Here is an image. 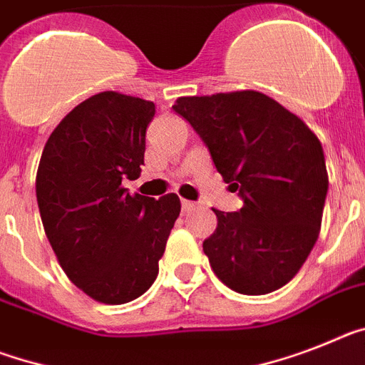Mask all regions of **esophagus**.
Masks as SVG:
<instances>
[{"mask_svg":"<svg viewBox=\"0 0 365 365\" xmlns=\"http://www.w3.org/2000/svg\"><path fill=\"white\" fill-rule=\"evenodd\" d=\"M197 206V204H195V202H191V200H182V207H183V211H189V210H192V207Z\"/></svg>","mask_w":365,"mask_h":365,"instance_id":"1","label":"esophagus"}]
</instances>
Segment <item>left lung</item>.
<instances>
[{
    "instance_id": "8db88e82",
    "label": "left lung",
    "mask_w": 365,
    "mask_h": 365,
    "mask_svg": "<svg viewBox=\"0 0 365 365\" xmlns=\"http://www.w3.org/2000/svg\"><path fill=\"white\" fill-rule=\"evenodd\" d=\"M174 111L197 131L217 173L243 200L213 210L204 252L222 284L265 295L295 277L319 237L329 174L323 146L297 115L256 91L178 98Z\"/></svg>"
}]
</instances>
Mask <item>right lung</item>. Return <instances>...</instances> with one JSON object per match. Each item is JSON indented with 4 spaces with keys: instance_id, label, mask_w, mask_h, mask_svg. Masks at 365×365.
Segmentation results:
<instances>
[{
    "instance_id": "obj_1",
    "label": "right lung",
    "mask_w": 365,
    "mask_h": 365,
    "mask_svg": "<svg viewBox=\"0 0 365 365\" xmlns=\"http://www.w3.org/2000/svg\"><path fill=\"white\" fill-rule=\"evenodd\" d=\"M155 106L100 93L73 107L53 130L36 173L46 235L66 277L103 304L130 302L154 284L182 204L131 197L122 180L145 165Z\"/></svg>"
}]
</instances>
